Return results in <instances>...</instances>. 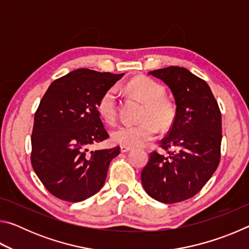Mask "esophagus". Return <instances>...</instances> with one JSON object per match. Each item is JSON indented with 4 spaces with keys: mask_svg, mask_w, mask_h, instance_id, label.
<instances>
[{
    "mask_svg": "<svg viewBox=\"0 0 249 249\" xmlns=\"http://www.w3.org/2000/svg\"><path fill=\"white\" fill-rule=\"evenodd\" d=\"M132 147H127V146H121V151L122 153H128V151L132 150Z\"/></svg>",
    "mask_w": 249,
    "mask_h": 249,
    "instance_id": "esophagus-1",
    "label": "esophagus"
}]
</instances>
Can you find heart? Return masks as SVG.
<instances>
[{"instance_id":"1","label":"heart","mask_w":249,"mask_h":249,"mask_svg":"<svg viewBox=\"0 0 249 249\" xmlns=\"http://www.w3.org/2000/svg\"><path fill=\"white\" fill-rule=\"evenodd\" d=\"M126 90L146 103L140 125H124L112 134L113 141L122 146L142 147L157 137L158 126L168 128L176 116V107L171 101L163 98L165 88L146 77H136L126 84ZM117 111V91L109 88L101 96L98 112L107 123H114Z\"/></svg>"}]
</instances>
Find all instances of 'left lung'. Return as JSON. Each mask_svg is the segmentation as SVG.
Here are the masks:
<instances>
[{
    "instance_id": "obj_1",
    "label": "left lung",
    "mask_w": 249,
    "mask_h": 249,
    "mask_svg": "<svg viewBox=\"0 0 249 249\" xmlns=\"http://www.w3.org/2000/svg\"><path fill=\"white\" fill-rule=\"evenodd\" d=\"M148 74L165 82L176 102V116L161 148L150 154L142 171L147 195L161 203H177L196 196L215 172L221 158L222 117L204 80L183 67L171 66Z\"/></svg>"
}]
</instances>
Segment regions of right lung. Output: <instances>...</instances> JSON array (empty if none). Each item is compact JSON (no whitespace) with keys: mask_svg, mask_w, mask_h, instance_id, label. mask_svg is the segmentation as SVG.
Instances as JSON below:
<instances>
[{"mask_svg":"<svg viewBox=\"0 0 249 249\" xmlns=\"http://www.w3.org/2000/svg\"><path fill=\"white\" fill-rule=\"evenodd\" d=\"M124 73L77 69L50 84L35 113L32 166L58 199L81 202L101 190L120 147L89 150L108 137L98 112L101 96Z\"/></svg>","mask_w":249,"mask_h":249,"instance_id":"obj_1","label":"right lung"}]
</instances>
